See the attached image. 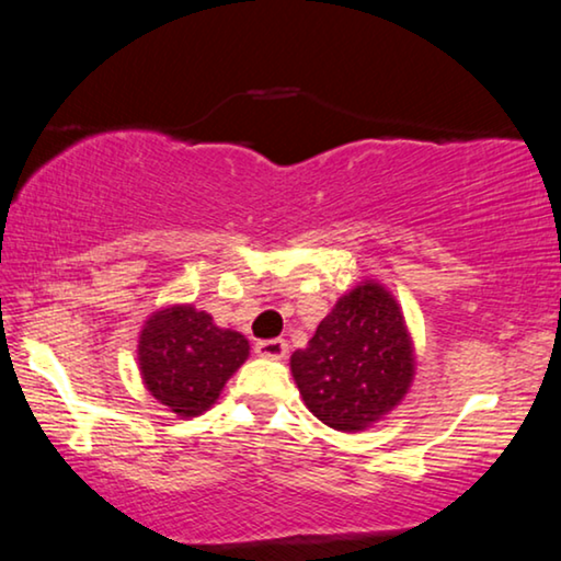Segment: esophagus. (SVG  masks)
<instances>
[{
	"instance_id": "1",
	"label": "esophagus",
	"mask_w": 561,
	"mask_h": 561,
	"mask_svg": "<svg viewBox=\"0 0 561 561\" xmlns=\"http://www.w3.org/2000/svg\"><path fill=\"white\" fill-rule=\"evenodd\" d=\"M255 352L260 357H267V359H283L288 352V344L286 340H263L255 344Z\"/></svg>"
}]
</instances>
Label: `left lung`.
I'll list each match as a JSON object with an SVG mask.
<instances>
[{"instance_id":"obj_1","label":"left lung","mask_w":561,"mask_h":561,"mask_svg":"<svg viewBox=\"0 0 561 561\" xmlns=\"http://www.w3.org/2000/svg\"><path fill=\"white\" fill-rule=\"evenodd\" d=\"M290 375L306 409L334 432H365L398 409L416 375V347L386 283L365 278L336 298Z\"/></svg>"}]
</instances>
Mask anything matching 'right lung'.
Returning a JSON list of instances; mask_svg holds the SVG:
<instances>
[{
  "mask_svg": "<svg viewBox=\"0 0 561 561\" xmlns=\"http://www.w3.org/2000/svg\"><path fill=\"white\" fill-rule=\"evenodd\" d=\"M248 357V336L217 327L194 304L160 306L137 336L142 386L179 419L209 411Z\"/></svg>",
  "mask_w": 561,
  "mask_h": 561,
  "instance_id": "add662e5",
  "label": "right lung"
}]
</instances>
